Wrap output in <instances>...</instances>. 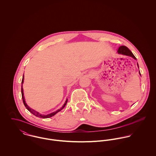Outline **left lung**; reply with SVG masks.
Returning <instances> with one entry per match:
<instances>
[{
  "instance_id": "8db88e82",
  "label": "left lung",
  "mask_w": 156,
  "mask_h": 156,
  "mask_svg": "<svg viewBox=\"0 0 156 156\" xmlns=\"http://www.w3.org/2000/svg\"><path fill=\"white\" fill-rule=\"evenodd\" d=\"M118 53L119 54H122V55H127V56H131L133 58H134V59H136V57L134 56L133 54L132 53V52L126 47V46H124V45H122V46H120L118 50ZM137 66L139 67V65L138 64H137ZM139 74H140V71H139Z\"/></svg>"
}]
</instances>
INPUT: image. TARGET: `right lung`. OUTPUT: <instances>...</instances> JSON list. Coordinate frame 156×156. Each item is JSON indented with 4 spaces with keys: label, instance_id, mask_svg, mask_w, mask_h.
Wrapping results in <instances>:
<instances>
[{
    "label": "right lung",
    "instance_id": "right-lung-1",
    "mask_svg": "<svg viewBox=\"0 0 156 156\" xmlns=\"http://www.w3.org/2000/svg\"><path fill=\"white\" fill-rule=\"evenodd\" d=\"M23 82H24V76H23V79H22V99H23V104H24V105L25 106V107L26 108V109L29 111L30 112H31L33 115H34L35 116H37V117H39V118H50V117H51V116H54L55 114H56L58 112L61 111L65 106H66V104H67V101H68V99H67V100L66 101V103H64V106L62 107V108H61L60 109H58V111H56L54 112H53V113H50V114H48V115H42V114H40L39 112H38L36 111H35V110H34V109H31L30 107H29L28 106H27V105L26 103V101H25V100H24V94H23Z\"/></svg>",
    "mask_w": 156,
    "mask_h": 156
}]
</instances>
